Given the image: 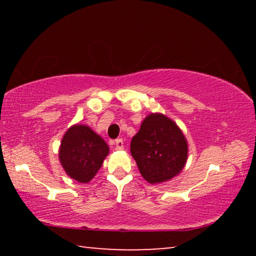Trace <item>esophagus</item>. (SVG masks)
<instances>
[{
  "instance_id": "34e87169",
  "label": "esophagus",
  "mask_w": 256,
  "mask_h": 256,
  "mask_svg": "<svg viewBox=\"0 0 256 256\" xmlns=\"http://www.w3.org/2000/svg\"><path fill=\"white\" fill-rule=\"evenodd\" d=\"M115 149L116 150H123L124 149V142L122 138H118L115 140Z\"/></svg>"
}]
</instances>
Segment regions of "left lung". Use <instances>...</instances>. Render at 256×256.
I'll return each instance as SVG.
<instances>
[{"mask_svg": "<svg viewBox=\"0 0 256 256\" xmlns=\"http://www.w3.org/2000/svg\"><path fill=\"white\" fill-rule=\"evenodd\" d=\"M131 154L142 177L150 184H160L183 170L188 144L174 120L160 112H151L132 138Z\"/></svg>", "mask_w": 256, "mask_h": 256, "instance_id": "1", "label": "left lung"}]
</instances>
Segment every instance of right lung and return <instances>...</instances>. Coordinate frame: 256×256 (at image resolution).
Returning a JSON list of instances; mask_svg holds the SVG:
<instances>
[{"label":"right lung","mask_w":256,"mask_h":256,"mask_svg":"<svg viewBox=\"0 0 256 256\" xmlns=\"http://www.w3.org/2000/svg\"><path fill=\"white\" fill-rule=\"evenodd\" d=\"M110 146L88 125L74 124L64 133L58 150V159L66 175L86 184L96 176Z\"/></svg>","instance_id":"obj_1"}]
</instances>
